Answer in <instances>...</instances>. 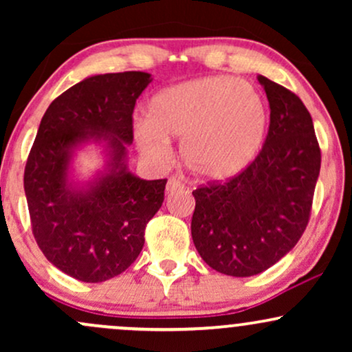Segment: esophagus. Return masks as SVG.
Masks as SVG:
<instances>
[{
	"mask_svg": "<svg viewBox=\"0 0 352 352\" xmlns=\"http://www.w3.org/2000/svg\"><path fill=\"white\" fill-rule=\"evenodd\" d=\"M185 185L182 184L179 179H175V177H170L167 182V192H175V190H184Z\"/></svg>",
	"mask_w": 352,
	"mask_h": 352,
	"instance_id": "obj_1",
	"label": "esophagus"
}]
</instances>
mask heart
Segmentation results:
<instances>
[{"mask_svg":"<svg viewBox=\"0 0 352 352\" xmlns=\"http://www.w3.org/2000/svg\"><path fill=\"white\" fill-rule=\"evenodd\" d=\"M268 127L261 92L245 80L208 76L175 84L151 99L147 120L137 122L134 139L144 157L170 159V139H182V162L205 180L236 175L254 159Z\"/></svg>","mask_w":352,"mask_h":352,"instance_id":"b5f03b06","label":"heart"}]
</instances>
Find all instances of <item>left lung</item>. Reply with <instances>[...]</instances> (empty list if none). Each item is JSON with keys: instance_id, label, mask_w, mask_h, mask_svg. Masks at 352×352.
<instances>
[{"instance_id": "obj_1", "label": "left lung", "mask_w": 352, "mask_h": 352, "mask_svg": "<svg viewBox=\"0 0 352 352\" xmlns=\"http://www.w3.org/2000/svg\"><path fill=\"white\" fill-rule=\"evenodd\" d=\"M270 127L254 160L225 182L193 190L192 238L210 268L253 276L281 260L308 227L321 151L311 114L289 89L258 76Z\"/></svg>"}]
</instances>
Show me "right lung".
I'll return each mask as SVG.
<instances>
[{
  "label": "right lung",
  "instance_id": "add662e5",
  "mask_svg": "<svg viewBox=\"0 0 352 352\" xmlns=\"http://www.w3.org/2000/svg\"><path fill=\"white\" fill-rule=\"evenodd\" d=\"M151 82L140 71L87 78L44 112L24 168L31 228L44 256L84 283L111 280L142 252L148 220L164 201L167 179L142 180L125 167L134 140L135 100ZM104 140L109 168L86 189L67 180L72 151Z\"/></svg>",
  "mask_w": 352,
  "mask_h": 352
}]
</instances>
